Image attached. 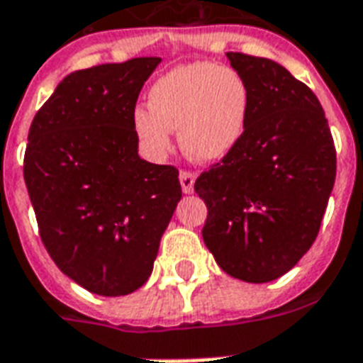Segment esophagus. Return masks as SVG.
<instances>
[{"instance_id": "34e87169", "label": "esophagus", "mask_w": 363, "mask_h": 363, "mask_svg": "<svg viewBox=\"0 0 363 363\" xmlns=\"http://www.w3.org/2000/svg\"><path fill=\"white\" fill-rule=\"evenodd\" d=\"M179 179H181V186H182V192L184 194H192L194 192V181H196V173H192V171H181V174H179Z\"/></svg>"}]
</instances>
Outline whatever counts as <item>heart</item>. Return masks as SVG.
Wrapping results in <instances>:
<instances>
[{"instance_id": "heart-1", "label": "heart", "mask_w": 363, "mask_h": 363, "mask_svg": "<svg viewBox=\"0 0 363 363\" xmlns=\"http://www.w3.org/2000/svg\"><path fill=\"white\" fill-rule=\"evenodd\" d=\"M250 106L248 84L235 69L190 63L155 80L150 107L134 109L133 127L154 154H165L171 147V130H179L184 154L200 163H213L242 140Z\"/></svg>"}]
</instances>
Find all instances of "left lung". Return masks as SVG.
<instances>
[{
	"instance_id": "left-lung-1",
	"label": "left lung",
	"mask_w": 363,
	"mask_h": 363,
	"mask_svg": "<svg viewBox=\"0 0 363 363\" xmlns=\"http://www.w3.org/2000/svg\"><path fill=\"white\" fill-rule=\"evenodd\" d=\"M252 96L242 140L194 182L208 206L203 242L230 277L269 283L315 240L337 174L315 94L283 65L229 52Z\"/></svg>"
}]
</instances>
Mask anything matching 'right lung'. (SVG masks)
I'll return each instance as SVG.
<instances>
[{"instance_id": "add662e5", "label": "right lung", "mask_w": 363, "mask_h": 363, "mask_svg": "<svg viewBox=\"0 0 363 363\" xmlns=\"http://www.w3.org/2000/svg\"><path fill=\"white\" fill-rule=\"evenodd\" d=\"M160 57L67 74L28 130L24 182L59 269L99 296L146 283L181 200L179 169L138 155L133 113Z\"/></svg>"}]
</instances>
